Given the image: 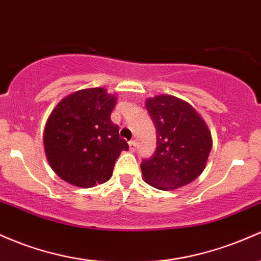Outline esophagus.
<instances>
[{
	"label": "esophagus",
	"mask_w": 261,
	"mask_h": 261,
	"mask_svg": "<svg viewBox=\"0 0 261 261\" xmlns=\"http://www.w3.org/2000/svg\"><path fill=\"white\" fill-rule=\"evenodd\" d=\"M128 148H130L131 152H134V151L136 150V142H135V140H131V141L128 142Z\"/></svg>",
	"instance_id": "1"
}]
</instances>
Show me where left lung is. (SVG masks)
<instances>
[{
    "label": "left lung",
    "mask_w": 261,
    "mask_h": 261,
    "mask_svg": "<svg viewBox=\"0 0 261 261\" xmlns=\"http://www.w3.org/2000/svg\"><path fill=\"white\" fill-rule=\"evenodd\" d=\"M156 127L157 147L141 163L144 181L157 190L183 187L204 171L212 135L203 117L190 102L168 94L146 100Z\"/></svg>",
    "instance_id": "obj_1"
}]
</instances>
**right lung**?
I'll use <instances>...</instances> for the list:
<instances>
[{
  "label": "right lung",
  "instance_id": "obj_1",
  "mask_svg": "<svg viewBox=\"0 0 261 261\" xmlns=\"http://www.w3.org/2000/svg\"><path fill=\"white\" fill-rule=\"evenodd\" d=\"M116 100L107 89L89 88L69 94L53 109L43 144L48 163L63 181L90 188L111 178L117 157L128 150L110 119Z\"/></svg>",
  "mask_w": 261,
  "mask_h": 261
}]
</instances>
